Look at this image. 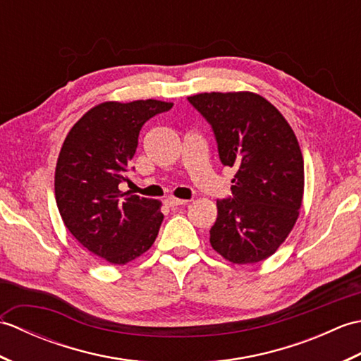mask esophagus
Returning <instances> with one entry per match:
<instances>
[{
    "instance_id": "esophagus-1",
    "label": "esophagus",
    "mask_w": 361,
    "mask_h": 361,
    "mask_svg": "<svg viewBox=\"0 0 361 361\" xmlns=\"http://www.w3.org/2000/svg\"><path fill=\"white\" fill-rule=\"evenodd\" d=\"M164 203L169 206V208H178V206L188 204V200H178V198H166Z\"/></svg>"
}]
</instances>
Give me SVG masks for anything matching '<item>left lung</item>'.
<instances>
[{
  "label": "left lung",
  "instance_id": "left-lung-1",
  "mask_svg": "<svg viewBox=\"0 0 361 361\" xmlns=\"http://www.w3.org/2000/svg\"><path fill=\"white\" fill-rule=\"evenodd\" d=\"M189 104L211 126L221 164L233 167V195L217 200L209 242L233 264L270 257L295 226L304 161L282 114L255 93H202Z\"/></svg>",
  "mask_w": 361,
  "mask_h": 361
}]
</instances>
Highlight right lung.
Returning <instances> with one entry per match:
<instances>
[{"label":"right lung","mask_w":361,"mask_h":361,"mask_svg":"<svg viewBox=\"0 0 361 361\" xmlns=\"http://www.w3.org/2000/svg\"><path fill=\"white\" fill-rule=\"evenodd\" d=\"M172 104L104 102L75 122L56 167V202L63 224L83 247L114 265L140 257L155 242L161 203L122 194L142 126Z\"/></svg>","instance_id":"1"}]
</instances>
